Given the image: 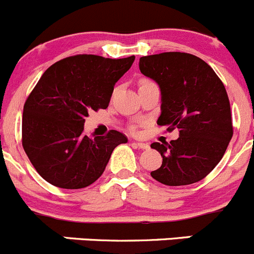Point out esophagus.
<instances>
[{
    "label": "esophagus",
    "mask_w": 254,
    "mask_h": 254,
    "mask_svg": "<svg viewBox=\"0 0 254 254\" xmlns=\"http://www.w3.org/2000/svg\"><path fill=\"white\" fill-rule=\"evenodd\" d=\"M132 144L134 145V147L139 148V149H148V148H149V145H148L147 143H142V142H132Z\"/></svg>",
    "instance_id": "34e87169"
}]
</instances>
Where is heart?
Returning a JSON list of instances; mask_svg holds the SVG:
<instances>
[{"label": "heart", "instance_id": "obj_1", "mask_svg": "<svg viewBox=\"0 0 254 254\" xmlns=\"http://www.w3.org/2000/svg\"><path fill=\"white\" fill-rule=\"evenodd\" d=\"M150 82H152V81H150V80H148V79H143V80H140V81H139V86H140V85L150 84ZM130 130H132V132H133V130H134V127H130Z\"/></svg>", "mask_w": 254, "mask_h": 254}]
</instances>
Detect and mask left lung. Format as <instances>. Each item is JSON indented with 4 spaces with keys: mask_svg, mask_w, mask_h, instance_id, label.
I'll return each mask as SVG.
<instances>
[{
    "mask_svg": "<svg viewBox=\"0 0 254 254\" xmlns=\"http://www.w3.org/2000/svg\"><path fill=\"white\" fill-rule=\"evenodd\" d=\"M143 75L162 91L157 124L179 129V138L150 147L163 157L150 173L157 182L180 187L200 182L225 154L233 134L230 100L220 77L207 63L189 53L167 52L139 59Z\"/></svg>",
    "mask_w": 254,
    "mask_h": 254,
    "instance_id": "left-lung-1",
    "label": "left lung"
}]
</instances>
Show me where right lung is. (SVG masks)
I'll use <instances>...</instances> for the list:
<instances>
[{
  "label": "right lung",
  "mask_w": 254,
  "mask_h": 254,
  "mask_svg": "<svg viewBox=\"0 0 254 254\" xmlns=\"http://www.w3.org/2000/svg\"><path fill=\"white\" fill-rule=\"evenodd\" d=\"M133 62L134 55L77 54L45 70L27 97L22 119V145L43 179L63 189H81L101 177L127 137L115 129L87 137L85 119L91 110L107 109L115 84Z\"/></svg>",
  "instance_id": "right-lung-1"
}]
</instances>
